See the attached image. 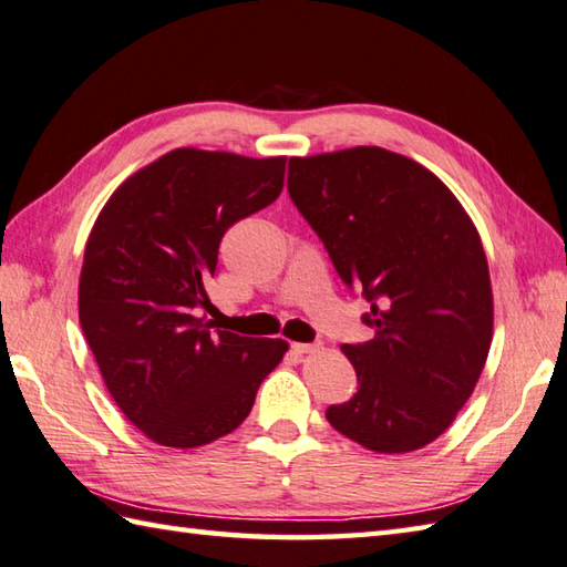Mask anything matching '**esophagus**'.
<instances>
[{"label":"esophagus","mask_w":567,"mask_h":567,"mask_svg":"<svg viewBox=\"0 0 567 567\" xmlns=\"http://www.w3.org/2000/svg\"><path fill=\"white\" fill-rule=\"evenodd\" d=\"M296 354H313L318 350V344H308V342H293L291 344Z\"/></svg>","instance_id":"esophagus-1"}]
</instances>
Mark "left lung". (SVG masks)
<instances>
[{
  "mask_svg": "<svg viewBox=\"0 0 567 567\" xmlns=\"http://www.w3.org/2000/svg\"><path fill=\"white\" fill-rule=\"evenodd\" d=\"M288 193L372 303L374 338L342 344L360 389L328 409L330 425L374 453L425 447L472 396L494 334L475 223L433 171L381 146L293 156Z\"/></svg>",
  "mask_w": 567,
  "mask_h": 567,
  "instance_id": "1",
  "label": "left lung"
}]
</instances>
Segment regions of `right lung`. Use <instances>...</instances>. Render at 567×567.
<instances>
[{"label":"right lung","instance_id":"add662e5","mask_svg":"<svg viewBox=\"0 0 567 567\" xmlns=\"http://www.w3.org/2000/svg\"><path fill=\"white\" fill-rule=\"evenodd\" d=\"M286 156L183 146L132 173L90 229L78 316L114 403L148 441L200 447L247 419L288 352L215 330L205 281L225 233L279 198Z\"/></svg>","mask_w":567,"mask_h":567}]
</instances>
